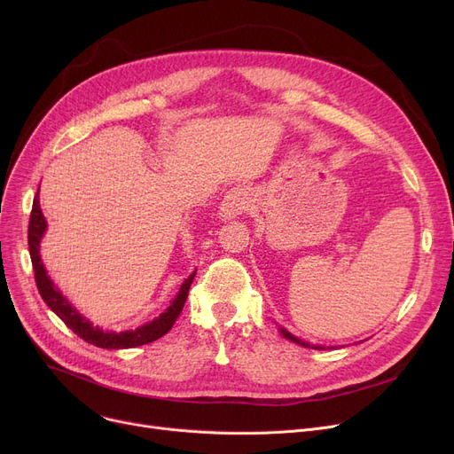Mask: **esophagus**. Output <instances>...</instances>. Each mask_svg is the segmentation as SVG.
I'll use <instances>...</instances> for the list:
<instances>
[{
    "mask_svg": "<svg viewBox=\"0 0 454 454\" xmlns=\"http://www.w3.org/2000/svg\"><path fill=\"white\" fill-rule=\"evenodd\" d=\"M252 206V193L247 187H233L228 191L221 204V217L223 219H237L239 215L247 213Z\"/></svg>",
    "mask_w": 454,
    "mask_h": 454,
    "instance_id": "1",
    "label": "esophagus"
}]
</instances>
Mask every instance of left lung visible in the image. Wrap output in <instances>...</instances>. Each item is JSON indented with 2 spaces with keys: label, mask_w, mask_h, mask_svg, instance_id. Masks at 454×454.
I'll return each mask as SVG.
<instances>
[{
  "label": "left lung",
  "mask_w": 454,
  "mask_h": 454,
  "mask_svg": "<svg viewBox=\"0 0 454 454\" xmlns=\"http://www.w3.org/2000/svg\"><path fill=\"white\" fill-rule=\"evenodd\" d=\"M281 335H283L285 339H289V340H293V342H296V344L303 346V348H311V349H325L324 346H317V344H309V342H305V340H300L298 337L291 335V333H289L287 329H281Z\"/></svg>",
  "instance_id": "8db88e82"
}]
</instances>
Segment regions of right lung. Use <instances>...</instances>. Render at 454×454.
<instances>
[{
	"instance_id": "right-lung-1",
	"label": "right lung",
	"mask_w": 454,
	"mask_h": 454,
	"mask_svg": "<svg viewBox=\"0 0 454 454\" xmlns=\"http://www.w3.org/2000/svg\"><path fill=\"white\" fill-rule=\"evenodd\" d=\"M47 228V223L42 215L40 209V199L38 193L35 197L33 202V209H31V219H29V254H31V261H33V269H35V281L38 293L42 296V300L47 303V307L71 329L74 333L86 340L88 344H93L98 348H105V349H127V348H136V346H143L158 340L160 337H163L167 331L173 327V324L176 322V318L182 313V307L187 300V293L191 283H193V278L197 272L191 274L184 283L176 294V298L171 301V305L165 309V313H161L158 318H154L149 324H143L134 331H103L99 325H93L90 320H86L81 313H77V309L71 305L62 293L55 287V283L51 281V278L47 276V270L43 269L42 257H40V241L43 237V231Z\"/></svg>"
}]
</instances>
